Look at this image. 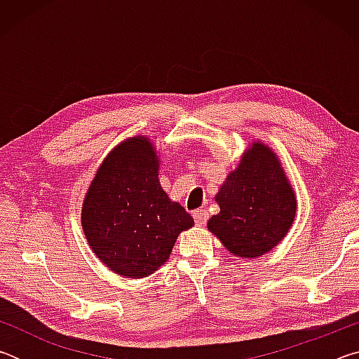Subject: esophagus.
<instances>
[{
    "label": "esophagus",
    "instance_id": "1",
    "mask_svg": "<svg viewBox=\"0 0 359 359\" xmlns=\"http://www.w3.org/2000/svg\"><path fill=\"white\" fill-rule=\"evenodd\" d=\"M193 218H194V222H196V224H201L203 226V224H205L209 220V212L204 209H198L193 212Z\"/></svg>",
    "mask_w": 359,
    "mask_h": 359
}]
</instances>
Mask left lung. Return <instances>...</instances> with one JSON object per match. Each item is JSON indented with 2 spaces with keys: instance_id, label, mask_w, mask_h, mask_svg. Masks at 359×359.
Wrapping results in <instances>:
<instances>
[{
  "instance_id": "1",
  "label": "left lung",
  "mask_w": 359,
  "mask_h": 359,
  "mask_svg": "<svg viewBox=\"0 0 359 359\" xmlns=\"http://www.w3.org/2000/svg\"><path fill=\"white\" fill-rule=\"evenodd\" d=\"M220 212L208 229L234 257L259 258L280 244L296 218L293 185L278 155L253 141L215 194Z\"/></svg>"
}]
</instances>
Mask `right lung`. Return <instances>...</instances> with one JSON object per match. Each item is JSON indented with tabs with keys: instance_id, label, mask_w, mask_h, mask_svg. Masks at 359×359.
<instances>
[{
	"instance_id": "1",
	"label": "right lung",
	"mask_w": 359,
	"mask_h": 359,
	"mask_svg": "<svg viewBox=\"0 0 359 359\" xmlns=\"http://www.w3.org/2000/svg\"><path fill=\"white\" fill-rule=\"evenodd\" d=\"M160 165L150 137H128L109 151L85 193V239L101 263L121 277L154 274L171 257L182 231L194 224L163 190Z\"/></svg>"
}]
</instances>
